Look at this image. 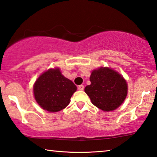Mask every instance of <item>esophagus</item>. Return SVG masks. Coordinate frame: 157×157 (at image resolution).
Instances as JSON below:
<instances>
[{"label":"esophagus","instance_id":"obj_1","mask_svg":"<svg viewBox=\"0 0 157 157\" xmlns=\"http://www.w3.org/2000/svg\"><path fill=\"white\" fill-rule=\"evenodd\" d=\"M78 90H80V91H83L84 90V86L83 85H80V86H78Z\"/></svg>","mask_w":157,"mask_h":157}]
</instances>
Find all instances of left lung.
<instances>
[{
    "label": "left lung",
    "instance_id": "obj_1",
    "mask_svg": "<svg viewBox=\"0 0 157 157\" xmlns=\"http://www.w3.org/2000/svg\"><path fill=\"white\" fill-rule=\"evenodd\" d=\"M91 84L85 92L93 105L104 112L116 109L128 94V84L123 76L109 67L94 70L90 77Z\"/></svg>",
    "mask_w": 157,
    "mask_h": 157
}]
</instances>
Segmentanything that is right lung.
<instances>
[{
	"instance_id": "1",
	"label": "right lung",
	"mask_w": 157,
	"mask_h": 157,
	"mask_svg": "<svg viewBox=\"0 0 157 157\" xmlns=\"http://www.w3.org/2000/svg\"><path fill=\"white\" fill-rule=\"evenodd\" d=\"M77 87L62 75L59 68L49 69L38 77L33 87L34 98L41 108L50 112L65 108Z\"/></svg>"
}]
</instances>
